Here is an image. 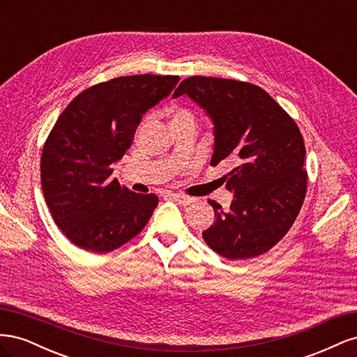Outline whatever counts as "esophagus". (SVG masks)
<instances>
[{
	"instance_id": "obj_1",
	"label": "esophagus",
	"mask_w": 357,
	"mask_h": 357,
	"mask_svg": "<svg viewBox=\"0 0 357 357\" xmlns=\"http://www.w3.org/2000/svg\"><path fill=\"white\" fill-rule=\"evenodd\" d=\"M171 198L174 199V201H177V202L181 204V205H189V204H192L193 201H195L192 197L185 195V193H172Z\"/></svg>"
}]
</instances>
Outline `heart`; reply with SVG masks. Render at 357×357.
Here are the masks:
<instances>
[{"label": "heart", "mask_w": 357, "mask_h": 357, "mask_svg": "<svg viewBox=\"0 0 357 357\" xmlns=\"http://www.w3.org/2000/svg\"><path fill=\"white\" fill-rule=\"evenodd\" d=\"M168 117H169V125L172 129L178 128H197L198 117L197 113L186 105H171L168 109ZM147 122V119L143 122V125Z\"/></svg>", "instance_id": "1"}]
</instances>
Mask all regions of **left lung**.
Here are the masks:
<instances>
[{
    "label": "left lung",
    "mask_w": 357,
    "mask_h": 357,
    "mask_svg": "<svg viewBox=\"0 0 357 357\" xmlns=\"http://www.w3.org/2000/svg\"><path fill=\"white\" fill-rule=\"evenodd\" d=\"M183 93L214 122L211 165L232 164L223 178L234 201L223 210L208 199L215 222L202 232L204 241L231 261L266 253L291 228L305 199V144L298 125L248 82L193 75L172 96Z\"/></svg>",
    "instance_id": "1"
}]
</instances>
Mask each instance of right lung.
<instances>
[{"mask_svg": "<svg viewBox=\"0 0 357 357\" xmlns=\"http://www.w3.org/2000/svg\"><path fill=\"white\" fill-rule=\"evenodd\" d=\"M178 75H123L93 84L61 113L43 146L41 188L58 228L83 250L109 253L143 231L159 204L112 178L143 114Z\"/></svg>", "mask_w": 357, "mask_h": 357, "instance_id": "obj_1", "label": "right lung"}]
</instances>
